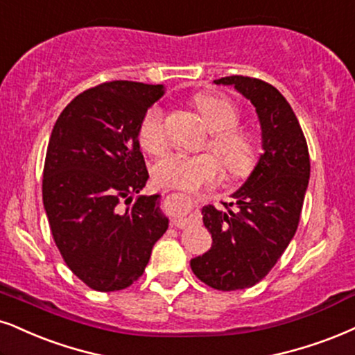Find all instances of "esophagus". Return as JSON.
<instances>
[{
	"label": "esophagus",
	"mask_w": 355,
	"mask_h": 355,
	"mask_svg": "<svg viewBox=\"0 0 355 355\" xmlns=\"http://www.w3.org/2000/svg\"><path fill=\"white\" fill-rule=\"evenodd\" d=\"M171 199H189L187 196L184 194H179V192H176V194H171L169 196ZM191 200V199H189ZM171 224H173V227H176V229H182V227H186L187 224H189V217L187 216H181V214H178V216L173 217V220H171Z\"/></svg>",
	"instance_id": "esophagus-1"
}]
</instances>
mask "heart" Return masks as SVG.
I'll use <instances>...</instances> for the list:
<instances>
[{
	"label": "heart",
	"instance_id": "heart-1",
	"mask_svg": "<svg viewBox=\"0 0 355 355\" xmlns=\"http://www.w3.org/2000/svg\"><path fill=\"white\" fill-rule=\"evenodd\" d=\"M194 105L205 126L212 131L209 146L216 153L184 155L166 153L153 166V181L161 187L192 191L211 184L220 176V163L234 176L245 174L255 159V144L250 135L239 130L240 115L237 107L220 95L202 94L194 98ZM139 143L146 151L157 153L166 143L164 113L161 107H151L139 125Z\"/></svg>",
	"mask_w": 355,
	"mask_h": 355
}]
</instances>
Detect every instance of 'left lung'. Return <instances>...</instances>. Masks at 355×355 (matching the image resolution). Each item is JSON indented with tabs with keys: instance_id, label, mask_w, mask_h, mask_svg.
I'll return each instance as SVG.
<instances>
[{
	"instance_id": "8db88e82",
	"label": "left lung",
	"mask_w": 355,
	"mask_h": 355,
	"mask_svg": "<svg viewBox=\"0 0 355 355\" xmlns=\"http://www.w3.org/2000/svg\"><path fill=\"white\" fill-rule=\"evenodd\" d=\"M232 85L255 107L263 155L224 209L204 205L212 247L191 260L200 282L220 291L245 290L263 279L286 250L309 182V153L298 118L279 92L263 80L230 76Z\"/></svg>"
}]
</instances>
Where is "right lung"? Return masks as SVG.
Here are the masks:
<instances>
[{
    "instance_id": "add662e5",
    "label": "right lung",
    "mask_w": 355,
    "mask_h": 355,
    "mask_svg": "<svg viewBox=\"0 0 355 355\" xmlns=\"http://www.w3.org/2000/svg\"><path fill=\"white\" fill-rule=\"evenodd\" d=\"M163 95L164 85L107 82L77 95L52 128L44 209L64 261L92 290L137 282L168 230L161 196L139 194L150 178L139 125Z\"/></svg>"
}]
</instances>
